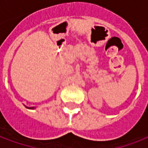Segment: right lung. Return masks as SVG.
Returning a JSON list of instances; mask_svg holds the SVG:
<instances>
[{
  "instance_id": "obj_1",
  "label": "right lung",
  "mask_w": 148,
  "mask_h": 148,
  "mask_svg": "<svg viewBox=\"0 0 148 148\" xmlns=\"http://www.w3.org/2000/svg\"><path fill=\"white\" fill-rule=\"evenodd\" d=\"M27 109H34V107H32V108H28V107H27Z\"/></svg>"
}]
</instances>
